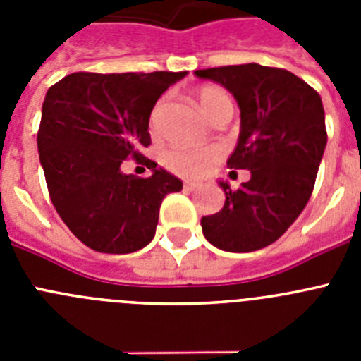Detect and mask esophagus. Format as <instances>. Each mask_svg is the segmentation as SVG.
Masks as SVG:
<instances>
[{"label": "esophagus", "instance_id": "esophagus-1", "mask_svg": "<svg viewBox=\"0 0 361 361\" xmlns=\"http://www.w3.org/2000/svg\"><path fill=\"white\" fill-rule=\"evenodd\" d=\"M199 186H200L199 183H184V190L188 191H195Z\"/></svg>", "mask_w": 361, "mask_h": 361}]
</instances>
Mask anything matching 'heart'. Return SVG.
Segmentation results:
<instances>
[{
    "label": "heart",
    "instance_id": "b5f03b06",
    "mask_svg": "<svg viewBox=\"0 0 361 361\" xmlns=\"http://www.w3.org/2000/svg\"><path fill=\"white\" fill-rule=\"evenodd\" d=\"M197 103L200 110L208 117H212L222 104H231V99L220 86L206 85L200 86L195 92ZM159 106H155L152 117H155ZM222 152L219 148H204V149H191V148H171L162 155V164L173 173L180 177H200L208 173L209 168L220 159Z\"/></svg>",
    "mask_w": 361,
    "mask_h": 361
}]
</instances>
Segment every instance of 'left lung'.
<instances>
[{"label":"left lung","instance_id":"obj_1","mask_svg":"<svg viewBox=\"0 0 361 361\" xmlns=\"http://www.w3.org/2000/svg\"><path fill=\"white\" fill-rule=\"evenodd\" d=\"M222 85L240 108V135L228 159L251 178L226 193L224 208L202 216L204 237L222 251L247 253L279 240L304 212L327 145L324 104L314 88L283 68L247 63L195 70Z\"/></svg>","mask_w":361,"mask_h":361}]
</instances>
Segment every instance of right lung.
Instances as JSON below:
<instances>
[{
    "instance_id": "obj_1",
    "label": "right lung",
    "mask_w": 361,
    "mask_h": 361,
    "mask_svg": "<svg viewBox=\"0 0 361 361\" xmlns=\"http://www.w3.org/2000/svg\"><path fill=\"white\" fill-rule=\"evenodd\" d=\"M188 72H75L49 88L37 149L50 200L70 231L99 253H133L155 237L159 209L183 180L141 153L152 145L149 114ZM133 157L149 178L124 176Z\"/></svg>"
}]
</instances>
